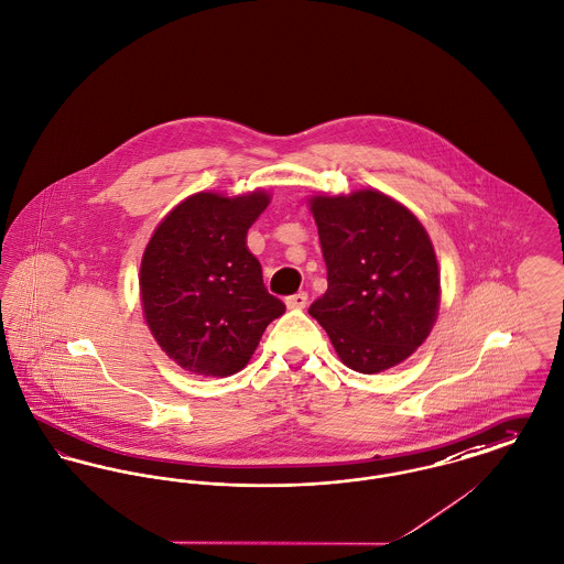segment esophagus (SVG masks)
I'll return each instance as SVG.
<instances>
[{
  "label": "esophagus",
  "instance_id": "34e87169",
  "mask_svg": "<svg viewBox=\"0 0 564 564\" xmlns=\"http://www.w3.org/2000/svg\"><path fill=\"white\" fill-rule=\"evenodd\" d=\"M305 305H307V293L305 291H300V293L286 297V307H291V310H303Z\"/></svg>",
  "mask_w": 564,
  "mask_h": 564
}]
</instances>
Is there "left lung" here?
<instances>
[{"label": "left lung", "instance_id": "left-lung-1", "mask_svg": "<svg viewBox=\"0 0 564 564\" xmlns=\"http://www.w3.org/2000/svg\"><path fill=\"white\" fill-rule=\"evenodd\" d=\"M327 291L310 305L344 366L389 370L430 336L441 273L434 246L413 214L378 189L314 196Z\"/></svg>", "mask_w": 564, "mask_h": 564}]
</instances>
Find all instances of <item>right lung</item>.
Returning <instances> with one entry per match:
<instances>
[{"label":"right lung","instance_id":"obj_1","mask_svg":"<svg viewBox=\"0 0 564 564\" xmlns=\"http://www.w3.org/2000/svg\"><path fill=\"white\" fill-rule=\"evenodd\" d=\"M269 205L264 189L243 196L198 192L155 228L141 261V301L160 348L192 375H235L286 305L269 295L246 246Z\"/></svg>","mask_w":564,"mask_h":564}]
</instances>
